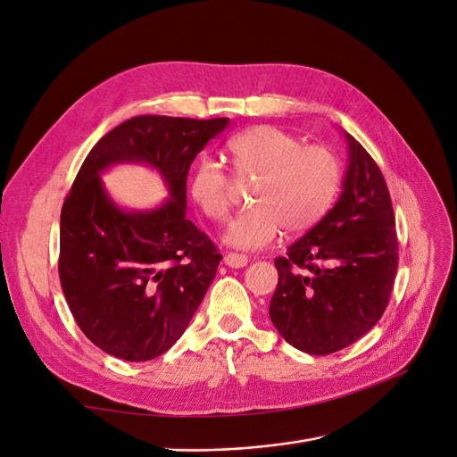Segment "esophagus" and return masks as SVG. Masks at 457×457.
I'll list each match as a JSON object with an SVG mask.
<instances>
[{
	"mask_svg": "<svg viewBox=\"0 0 457 457\" xmlns=\"http://www.w3.org/2000/svg\"><path fill=\"white\" fill-rule=\"evenodd\" d=\"M225 265L230 267V269H242L247 265V255H242V253H227L223 257Z\"/></svg>",
	"mask_w": 457,
	"mask_h": 457,
	"instance_id": "34e87169",
	"label": "esophagus"
}]
</instances>
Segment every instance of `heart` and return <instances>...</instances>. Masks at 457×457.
Listing matches in <instances>:
<instances>
[{
  "label": "heart",
  "instance_id": "obj_1",
  "mask_svg": "<svg viewBox=\"0 0 457 457\" xmlns=\"http://www.w3.org/2000/svg\"><path fill=\"white\" fill-rule=\"evenodd\" d=\"M234 173L250 188V210L225 234L238 250H261L278 237L299 234L320 220L341 187V165L331 150L305 145L297 135L274 126L245 129L228 141ZM190 198L213 220L232 212V179L223 163L202 154L188 175Z\"/></svg>",
  "mask_w": 457,
  "mask_h": 457
}]
</instances>
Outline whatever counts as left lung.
Here are the masks:
<instances>
[{"mask_svg":"<svg viewBox=\"0 0 457 457\" xmlns=\"http://www.w3.org/2000/svg\"><path fill=\"white\" fill-rule=\"evenodd\" d=\"M349 165L336 205L276 257L270 320L292 347L329 354L378 324L398 269V238L381 170L345 133Z\"/></svg>","mask_w":457,"mask_h":457,"instance_id":"left-lung-1","label":"left lung"}]
</instances>
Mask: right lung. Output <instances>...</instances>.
Listing matches in <instances>:
<instances>
[{"mask_svg":"<svg viewBox=\"0 0 457 457\" xmlns=\"http://www.w3.org/2000/svg\"><path fill=\"white\" fill-rule=\"evenodd\" d=\"M228 118L135 116L87 154L61 212L59 276L86 337L121 361H152L185 334L213 282L215 244L187 219L190 163ZM145 162L169 185L154 211L128 212L107 196L110 164Z\"/></svg>","mask_w":457,"mask_h":457,"instance_id":"right-lung-1","label":"right lung"}]
</instances>
